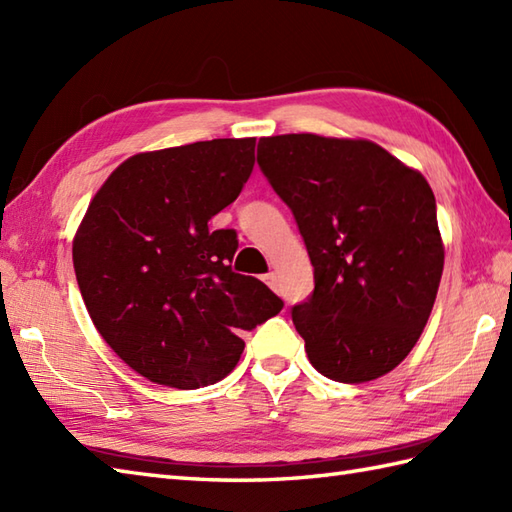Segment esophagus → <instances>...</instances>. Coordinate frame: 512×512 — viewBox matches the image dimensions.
Returning <instances> with one entry per match:
<instances>
[{"instance_id": "34e87169", "label": "esophagus", "mask_w": 512, "mask_h": 512, "mask_svg": "<svg viewBox=\"0 0 512 512\" xmlns=\"http://www.w3.org/2000/svg\"><path fill=\"white\" fill-rule=\"evenodd\" d=\"M264 281H266V284L270 286V288H277V277H275V273H268V275H264Z\"/></svg>"}]
</instances>
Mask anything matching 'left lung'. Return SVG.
Instances as JSON below:
<instances>
[{"mask_svg": "<svg viewBox=\"0 0 512 512\" xmlns=\"http://www.w3.org/2000/svg\"><path fill=\"white\" fill-rule=\"evenodd\" d=\"M257 165L314 266L312 295L292 308L310 363L339 383L385 376L438 295L444 246L429 182L372 140L317 134L259 138Z\"/></svg>", "mask_w": 512, "mask_h": 512, "instance_id": "8db88e82", "label": "left lung"}]
</instances>
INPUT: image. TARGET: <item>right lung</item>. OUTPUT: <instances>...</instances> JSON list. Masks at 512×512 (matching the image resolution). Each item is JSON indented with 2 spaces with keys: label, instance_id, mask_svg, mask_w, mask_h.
<instances>
[{
  "label": "right lung",
  "instance_id": "add662e5",
  "mask_svg": "<svg viewBox=\"0 0 512 512\" xmlns=\"http://www.w3.org/2000/svg\"><path fill=\"white\" fill-rule=\"evenodd\" d=\"M253 165L255 138L136 154L96 191L74 235V273L96 330L151 383H217L244 352L239 334L284 308L264 281L233 273V228L209 224Z\"/></svg>",
  "mask_w": 512,
  "mask_h": 512
}]
</instances>
